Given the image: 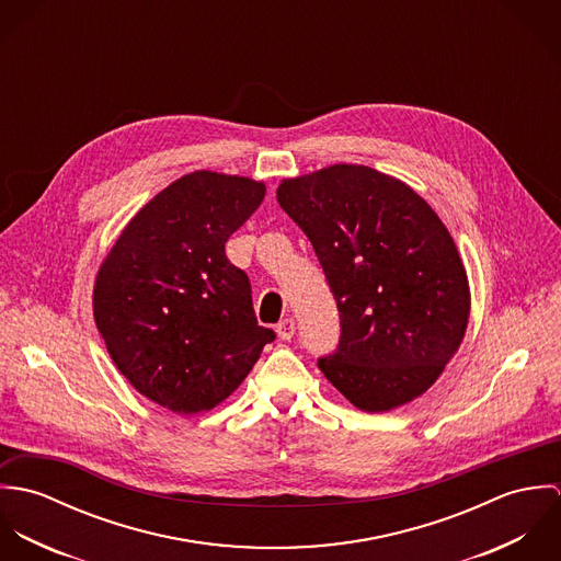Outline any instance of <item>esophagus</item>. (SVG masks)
Masks as SVG:
<instances>
[{"instance_id":"esophagus-1","label":"esophagus","mask_w":561,"mask_h":561,"mask_svg":"<svg viewBox=\"0 0 561 561\" xmlns=\"http://www.w3.org/2000/svg\"><path fill=\"white\" fill-rule=\"evenodd\" d=\"M276 332H278V336H280L283 341H289V339L296 334V321L291 320V318L280 321V323L276 325Z\"/></svg>"}]
</instances>
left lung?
<instances>
[{
	"label": "left lung",
	"instance_id": "1",
	"mask_svg": "<svg viewBox=\"0 0 561 561\" xmlns=\"http://www.w3.org/2000/svg\"><path fill=\"white\" fill-rule=\"evenodd\" d=\"M276 198L313 243L336 300L341 336L318 360L323 376L365 412L425 393L471 313L462 259L434 209L400 179L356 163L285 179Z\"/></svg>",
	"mask_w": 561,
	"mask_h": 561
}]
</instances>
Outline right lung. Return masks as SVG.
Wrapping results in <instances>:
<instances>
[{
	"label": "right lung",
	"mask_w": 561,
	"mask_h": 561,
	"mask_svg": "<svg viewBox=\"0 0 561 561\" xmlns=\"http://www.w3.org/2000/svg\"><path fill=\"white\" fill-rule=\"evenodd\" d=\"M263 196L261 181L190 172L131 218L99 267L92 311L114 365L172 412L227 400L276 336L225 252Z\"/></svg>",
	"instance_id": "1"
}]
</instances>
